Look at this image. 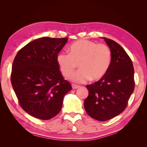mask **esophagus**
Here are the masks:
<instances>
[{
  "label": "esophagus",
  "mask_w": 147,
  "mask_h": 147,
  "mask_svg": "<svg viewBox=\"0 0 147 147\" xmlns=\"http://www.w3.org/2000/svg\"><path fill=\"white\" fill-rule=\"evenodd\" d=\"M79 86H78V85H76V84H73V85H72V88H73V89H77V88H79Z\"/></svg>",
  "instance_id": "1"
}]
</instances>
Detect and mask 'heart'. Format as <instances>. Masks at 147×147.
I'll return each mask as SVG.
<instances>
[{
    "label": "heart",
    "instance_id": "1",
    "mask_svg": "<svg viewBox=\"0 0 147 147\" xmlns=\"http://www.w3.org/2000/svg\"><path fill=\"white\" fill-rule=\"evenodd\" d=\"M59 70L69 77L78 63L80 69L70 80L76 83H84L88 80H98L105 75L110 65L111 52L108 46L88 40H78L69 47V53H59L56 57Z\"/></svg>",
    "mask_w": 147,
    "mask_h": 147
}]
</instances>
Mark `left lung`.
<instances>
[{
    "label": "left lung",
    "instance_id": "1",
    "mask_svg": "<svg viewBox=\"0 0 147 147\" xmlns=\"http://www.w3.org/2000/svg\"><path fill=\"white\" fill-rule=\"evenodd\" d=\"M102 38L111 50V63L102 78L86 86L89 95L84 100V108L91 117L105 121L124 110L135 83L132 61L126 51L115 41Z\"/></svg>",
    "mask_w": 147,
    "mask_h": 147
}]
</instances>
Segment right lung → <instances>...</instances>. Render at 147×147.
I'll use <instances>...</instances> for the list:
<instances>
[{
	"label": "right lung",
	"mask_w": 147,
	"mask_h": 147,
	"mask_svg": "<svg viewBox=\"0 0 147 147\" xmlns=\"http://www.w3.org/2000/svg\"><path fill=\"white\" fill-rule=\"evenodd\" d=\"M67 38L43 37L30 42L17 53L11 82L21 108L29 115L49 120L60 111L70 83L62 76L56 57Z\"/></svg>",
	"instance_id": "obj_1"
}]
</instances>
